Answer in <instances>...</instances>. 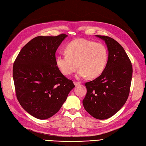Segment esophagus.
Instances as JSON below:
<instances>
[{
    "label": "esophagus",
    "instance_id": "34e87169",
    "mask_svg": "<svg viewBox=\"0 0 146 146\" xmlns=\"http://www.w3.org/2000/svg\"><path fill=\"white\" fill-rule=\"evenodd\" d=\"M80 84V82H74V85L75 86H77Z\"/></svg>",
    "mask_w": 146,
    "mask_h": 146
}]
</instances>
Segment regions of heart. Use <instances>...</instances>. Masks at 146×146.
Returning a JSON list of instances; mask_svg holds the SVG:
<instances>
[{
    "label": "heart",
    "mask_w": 146,
    "mask_h": 146,
    "mask_svg": "<svg viewBox=\"0 0 146 146\" xmlns=\"http://www.w3.org/2000/svg\"><path fill=\"white\" fill-rule=\"evenodd\" d=\"M65 51L66 54L59 55L56 58L57 66L64 75H71L78 66L77 78L88 76L94 78L100 76L107 66L108 52L102 43L78 38L71 41Z\"/></svg>",
    "instance_id": "obj_1"
}]
</instances>
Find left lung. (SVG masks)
<instances>
[{"label": "left lung", "mask_w": 146, "mask_h": 146, "mask_svg": "<svg viewBox=\"0 0 146 146\" xmlns=\"http://www.w3.org/2000/svg\"><path fill=\"white\" fill-rule=\"evenodd\" d=\"M96 36L106 44L108 60L100 76L85 83L87 92L83 105L92 117L104 120L119 111L127 100L132 66L124 49L115 40L105 36Z\"/></svg>", "instance_id": "8db88e82"}]
</instances>
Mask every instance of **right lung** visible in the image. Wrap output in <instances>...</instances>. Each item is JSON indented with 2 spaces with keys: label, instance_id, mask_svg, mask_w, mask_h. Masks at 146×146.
<instances>
[{
  "label": "right lung",
  "instance_id": "1",
  "mask_svg": "<svg viewBox=\"0 0 146 146\" xmlns=\"http://www.w3.org/2000/svg\"><path fill=\"white\" fill-rule=\"evenodd\" d=\"M68 36H38L22 48L13 65L17 98L27 113L47 119L60 110L75 85L56 66L55 53Z\"/></svg>",
  "mask_w": 146,
  "mask_h": 146
}]
</instances>
